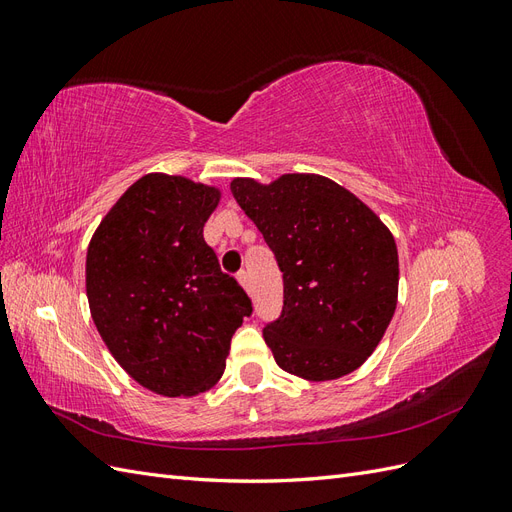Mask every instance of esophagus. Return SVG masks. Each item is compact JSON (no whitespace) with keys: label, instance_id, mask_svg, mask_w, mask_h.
Listing matches in <instances>:
<instances>
[{"label":"esophagus","instance_id":"obj_1","mask_svg":"<svg viewBox=\"0 0 512 512\" xmlns=\"http://www.w3.org/2000/svg\"><path fill=\"white\" fill-rule=\"evenodd\" d=\"M237 280H239V284H241L247 292H250V273H247V271H239V273H237Z\"/></svg>","mask_w":512,"mask_h":512}]
</instances>
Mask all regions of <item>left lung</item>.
<instances>
[{
	"label": "left lung",
	"instance_id": "obj_1",
	"mask_svg": "<svg viewBox=\"0 0 512 512\" xmlns=\"http://www.w3.org/2000/svg\"><path fill=\"white\" fill-rule=\"evenodd\" d=\"M230 192L284 275L282 316L262 331L275 363L309 382L352 374L376 350L397 307L391 230L322 175L288 173L271 183L237 177Z\"/></svg>",
	"mask_w": 512,
	"mask_h": 512
}]
</instances>
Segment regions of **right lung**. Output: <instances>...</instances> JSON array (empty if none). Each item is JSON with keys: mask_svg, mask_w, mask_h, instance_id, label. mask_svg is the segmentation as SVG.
<instances>
[{"mask_svg": "<svg viewBox=\"0 0 512 512\" xmlns=\"http://www.w3.org/2000/svg\"><path fill=\"white\" fill-rule=\"evenodd\" d=\"M222 190L149 173L108 211L87 247L91 318L115 361L145 389L194 397L224 374L230 339L252 314L203 228Z\"/></svg>", "mask_w": 512, "mask_h": 512, "instance_id": "add662e5", "label": "right lung"}]
</instances>
